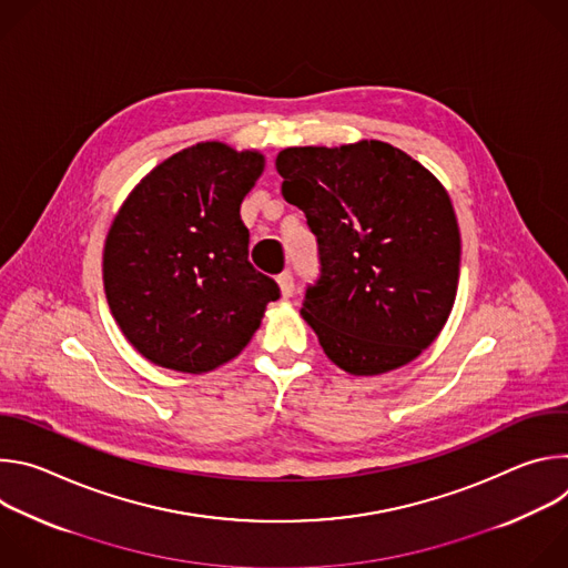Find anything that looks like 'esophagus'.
<instances>
[{
	"label": "esophagus",
	"instance_id": "obj_1",
	"mask_svg": "<svg viewBox=\"0 0 568 568\" xmlns=\"http://www.w3.org/2000/svg\"><path fill=\"white\" fill-rule=\"evenodd\" d=\"M278 285H281V294L285 296V298H290L292 294H294V274L290 272V270H285L283 274H278Z\"/></svg>",
	"mask_w": 568,
	"mask_h": 568
}]
</instances>
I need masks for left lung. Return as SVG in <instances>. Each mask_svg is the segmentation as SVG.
<instances>
[{"mask_svg": "<svg viewBox=\"0 0 568 568\" xmlns=\"http://www.w3.org/2000/svg\"><path fill=\"white\" fill-rule=\"evenodd\" d=\"M283 197L316 235L318 278L301 314L321 348L353 375L416 359L452 312L460 233L447 191L382 141L285 148Z\"/></svg>", "mask_w": 568, "mask_h": 568, "instance_id": "1", "label": "left lung"}]
</instances>
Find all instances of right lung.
<instances>
[{"label":"right lung","mask_w":568,"mask_h":568,"mask_svg":"<svg viewBox=\"0 0 568 568\" xmlns=\"http://www.w3.org/2000/svg\"><path fill=\"white\" fill-rule=\"evenodd\" d=\"M258 152L206 141L159 164L130 193L105 240L103 281L128 342L152 364L206 373L235 357L281 296L250 263L240 204Z\"/></svg>","instance_id":"add662e5"}]
</instances>
